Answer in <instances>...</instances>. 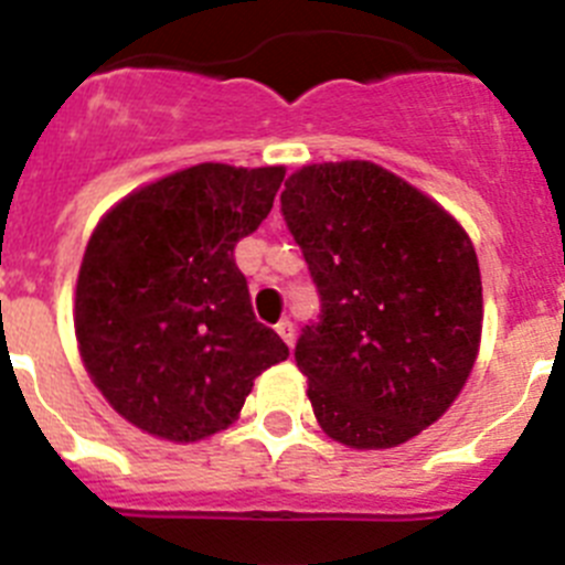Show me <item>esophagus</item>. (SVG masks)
Segmentation results:
<instances>
[{
  "instance_id": "obj_1",
  "label": "esophagus",
  "mask_w": 565,
  "mask_h": 565,
  "mask_svg": "<svg viewBox=\"0 0 565 565\" xmlns=\"http://www.w3.org/2000/svg\"><path fill=\"white\" fill-rule=\"evenodd\" d=\"M276 331H278V337H281V340H284V342H287V345H289V348H292V345H295V326H292V323H289V320H281V323H278V326H276Z\"/></svg>"
}]
</instances>
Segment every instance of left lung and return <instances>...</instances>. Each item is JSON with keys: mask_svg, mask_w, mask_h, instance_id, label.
<instances>
[{"mask_svg": "<svg viewBox=\"0 0 565 565\" xmlns=\"http://www.w3.org/2000/svg\"><path fill=\"white\" fill-rule=\"evenodd\" d=\"M281 214L320 295L295 362L315 418L351 449H393L455 404L477 362L482 278L462 225L371 161L303 167Z\"/></svg>", "mask_w": 565, "mask_h": 565, "instance_id": "left-lung-1", "label": "left lung"}]
</instances>
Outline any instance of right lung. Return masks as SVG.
I'll list each match as a JSON object with an SVG mask.
<instances>
[{
    "label": "right lung",
    "instance_id": "1",
    "mask_svg": "<svg viewBox=\"0 0 565 565\" xmlns=\"http://www.w3.org/2000/svg\"><path fill=\"white\" fill-rule=\"evenodd\" d=\"M281 181L284 167L198 163L119 200L94 228L77 345L110 407L147 435L194 443L225 429L253 379L289 356L234 262Z\"/></svg>",
    "mask_w": 565,
    "mask_h": 565
}]
</instances>
